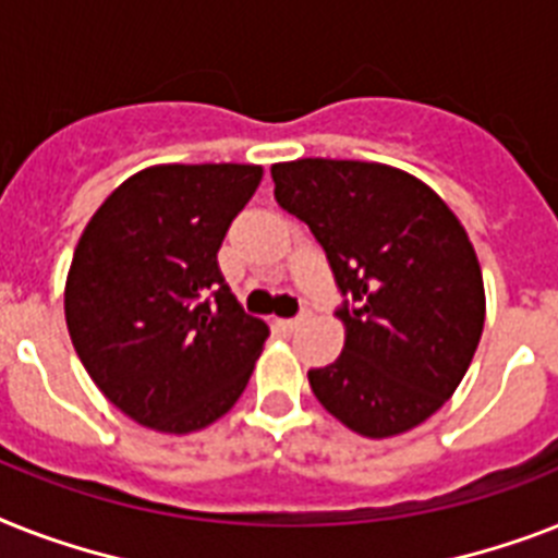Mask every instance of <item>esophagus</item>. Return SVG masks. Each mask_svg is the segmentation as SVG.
I'll list each match as a JSON object with an SVG mask.
<instances>
[{
  "instance_id": "esophagus-1",
  "label": "esophagus",
  "mask_w": 558,
  "mask_h": 558,
  "mask_svg": "<svg viewBox=\"0 0 558 558\" xmlns=\"http://www.w3.org/2000/svg\"><path fill=\"white\" fill-rule=\"evenodd\" d=\"M312 320V310H303L298 318H289V320H280L283 324V329H301L303 324H310Z\"/></svg>"
}]
</instances>
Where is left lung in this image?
I'll list each match as a JSON object with an SVG mask.
<instances>
[{
  "mask_svg": "<svg viewBox=\"0 0 558 558\" xmlns=\"http://www.w3.org/2000/svg\"><path fill=\"white\" fill-rule=\"evenodd\" d=\"M271 180L355 303L338 312V361L310 369L315 398L364 438L424 424L482 341L487 303L468 229L424 180L387 162L303 157L275 162Z\"/></svg>",
  "mask_w": 558,
  "mask_h": 558,
  "instance_id": "left-lung-1",
  "label": "left lung"
}]
</instances>
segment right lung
Wrapping results in <instances>:
<instances>
[{
    "label": "right lung",
    "mask_w": 558,
    "mask_h": 558,
    "mask_svg": "<svg viewBox=\"0 0 558 558\" xmlns=\"http://www.w3.org/2000/svg\"><path fill=\"white\" fill-rule=\"evenodd\" d=\"M264 180L252 162H160L108 194L80 234L65 324L99 392L166 436L238 404L269 338L243 312L217 252Z\"/></svg>",
    "instance_id": "obj_1"
}]
</instances>
